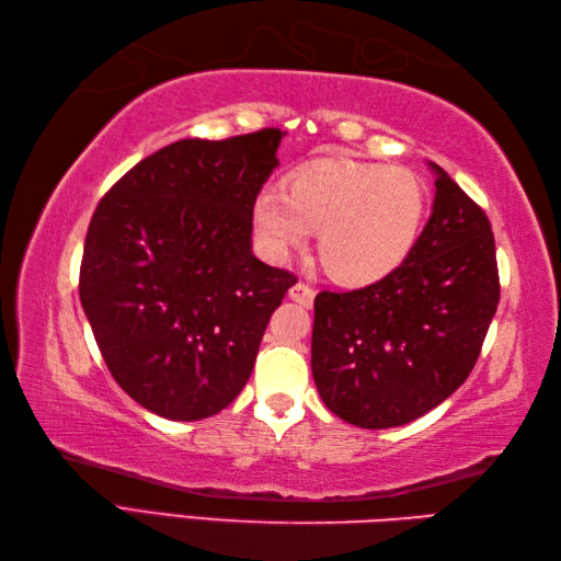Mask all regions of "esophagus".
<instances>
[{
	"instance_id": "esophagus-1",
	"label": "esophagus",
	"mask_w": 561,
	"mask_h": 561,
	"mask_svg": "<svg viewBox=\"0 0 561 561\" xmlns=\"http://www.w3.org/2000/svg\"><path fill=\"white\" fill-rule=\"evenodd\" d=\"M289 299H291V301H296V304L306 306V308H311V306H313V299H316V289L311 287V284L296 282L294 287L289 289Z\"/></svg>"
}]
</instances>
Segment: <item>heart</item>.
Here are the masks:
<instances>
[{"instance_id": "obj_1", "label": "heart", "mask_w": 561, "mask_h": 561, "mask_svg": "<svg viewBox=\"0 0 561 561\" xmlns=\"http://www.w3.org/2000/svg\"><path fill=\"white\" fill-rule=\"evenodd\" d=\"M426 211V185L404 165L335 161L296 173L287 195L262 190L253 226L277 260L311 241L342 284L364 287L396 272L416 243Z\"/></svg>"}]
</instances>
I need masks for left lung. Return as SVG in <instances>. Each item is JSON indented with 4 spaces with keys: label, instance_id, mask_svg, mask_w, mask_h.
Wrapping results in <instances>:
<instances>
[{
    "label": "left lung",
    "instance_id": "8db88e82",
    "mask_svg": "<svg viewBox=\"0 0 561 561\" xmlns=\"http://www.w3.org/2000/svg\"><path fill=\"white\" fill-rule=\"evenodd\" d=\"M436 175L412 253L364 289L316 296L311 368L320 398L362 428L414 422L470 376L499 306L494 233L458 183Z\"/></svg>",
    "mask_w": 561,
    "mask_h": 561
}]
</instances>
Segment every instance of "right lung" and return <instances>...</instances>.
<instances>
[{"instance_id": "obj_1", "label": "right lung", "mask_w": 561, "mask_h": 561, "mask_svg": "<svg viewBox=\"0 0 561 561\" xmlns=\"http://www.w3.org/2000/svg\"><path fill=\"white\" fill-rule=\"evenodd\" d=\"M282 129L181 139L127 171L83 243L79 299L129 398L175 422L221 412L296 284L253 255V202L279 165Z\"/></svg>"}]
</instances>
